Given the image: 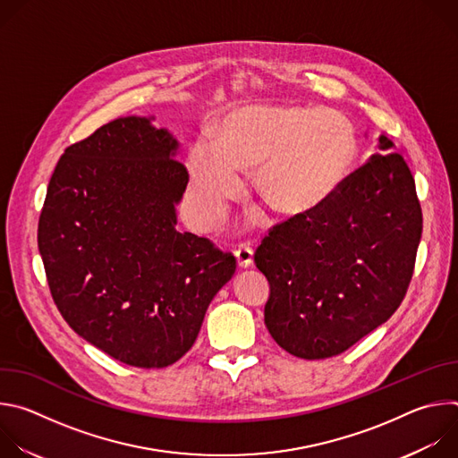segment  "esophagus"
Wrapping results in <instances>:
<instances>
[{"label":"esophagus","instance_id":"esophagus-1","mask_svg":"<svg viewBox=\"0 0 458 458\" xmlns=\"http://www.w3.org/2000/svg\"><path fill=\"white\" fill-rule=\"evenodd\" d=\"M235 259H237V267L239 268H248L250 265H251V260H253V251H251V248H248V246H239L237 250H235Z\"/></svg>","mask_w":458,"mask_h":458}]
</instances>
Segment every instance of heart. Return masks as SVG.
<instances>
[{
  "instance_id": "obj_1",
  "label": "heart",
  "mask_w": 458,
  "mask_h": 458,
  "mask_svg": "<svg viewBox=\"0 0 458 458\" xmlns=\"http://www.w3.org/2000/svg\"><path fill=\"white\" fill-rule=\"evenodd\" d=\"M357 156L352 126L320 106L257 103L230 110L214 145L195 141L188 154L193 208L216 225L253 172L257 199L274 214L304 216L328 201Z\"/></svg>"
}]
</instances>
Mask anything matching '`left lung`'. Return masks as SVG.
<instances>
[{"mask_svg": "<svg viewBox=\"0 0 458 458\" xmlns=\"http://www.w3.org/2000/svg\"><path fill=\"white\" fill-rule=\"evenodd\" d=\"M420 235L408 163L399 152L371 156L328 201L276 225L255 250L270 283L265 324L274 341L308 360L352 348L401 306Z\"/></svg>", "mask_w": 458, "mask_h": 458, "instance_id": "1", "label": "left lung"}]
</instances>
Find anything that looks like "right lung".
<instances>
[{
	"label": "right lung",
	"mask_w": 458,
	"mask_h": 458,
	"mask_svg": "<svg viewBox=\"0 0 458 458\" xmlns=\"http://www.w3.org/2000/svg\"><path fill=\"white\" fill-rule=\"evenodd\" d=\"M148 117H119L59 157L38 225L52 299L71 328L119 362L166 368L198 339L235 257L177 232L188 172Z\"/></svg>",
	"instance_id": "1"
}]
</instances>
